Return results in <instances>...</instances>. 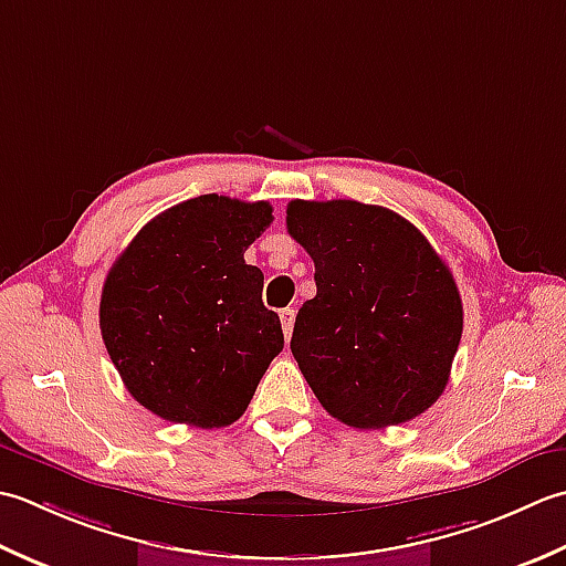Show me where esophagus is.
<instances>
[{
	"instance_id": "34e87169",
	"label": "esophagus",
	"mask_w": 566,
	"mask_h": 566,
	"mask_svg": "<svg viewBox=\"0 0 566 566\" xmlns=\"http://www.w3.org/2000/svg\"><path fill=\"white\" fill-rule=\"evenodd\" d=\"M281 325H283L285 339H291L293 327H295V310H293V307H285V310H281Z\"/></svg>"
}]
</instances>
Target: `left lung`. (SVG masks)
<instances>
[{"label": "left lung", "mask_w": 566, "mask_h": 566, "mask_svg": "<svg viewBox=\"0 0 566 566\" xmlns=\"http://www.w3.org/2000/svg\"><path fill=\"white\" fill-rule=\"evenodd\" d=\"M287 234L315 261L291 352L332 418L408 422L442 396L464 327L452 271L408 219L356 200H293Z\"/></svg>", "instance_id": "8db88e82"}]
</instances>
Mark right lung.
Here are the masks:
<instances>
[{"label":"right lung","instance_id":"obj_1","mask_svg":"<svg viewBox=\"0 0 566 566\" xmlns=\"http://www.w3.org/2000/svg\"><path fill=\"white\" fill-rule=\"evenodd\" d=\"M269 202L200 195L154 217L107 273L99 329L124 386L158 418L227 428L283 352L244 251L273 222Z\"/></svg>","mask_w":566,"mask_h":566}]
</instances>
